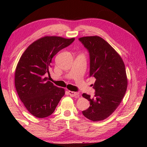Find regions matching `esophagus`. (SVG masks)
<instances>
[{"label":"esophagus","instance_id":"1","mask_svg":"<svg viewBox=\"0 0 147 147\" xmlns=\"http://www.w3.org/2000/svg\"><path fill=\"white\" fill-rule=\"evenodd\" d=\"M69 94L71 96H74V97H78L79 96V93L78 92L69 91Z\"/></svg>","mask_w":147,"mask_h":147}]
</instances>
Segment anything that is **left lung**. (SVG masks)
<instances>
[{
    "label": "left lung",
    "instance_id": "8db88e82",
    "mask_svg": "<svg viewBox=\"0 0 147 147\" xmlns=\"http://www.w3.org/2000/svg\"><path fill=\"white\" fill-rule=\"evenodd\" d=\"M79 41L89 53V76L96 79L93 97L82 94L90 103L82 113L91 121H102L114 112L125 94L128 85L125 65L115 50L100 37H83Z\"/></svg>",
    "mask_w": 147,
    "mask_h": 147
}]
</instances>
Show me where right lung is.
Instances as JSON below:
<instances>
[{
    "instance_id": "add662e5",
    "label": "right lung",
    "mask_w": 147,
    "mask_h": 147,
    "mask_svg": "<svg viewBox=\"0 0 147 147\" xmlns=\"http://www.w3.org/2000/svg\"><path fill=\"white\" fill-rule=\"evenodd\" d=\"M74 38L45 36L34 41L22 54L15 72V86L20 100L30 113L38 118L53 113L65 94L48 80L52 59Z\"/></svg>"
}]
</instances>
